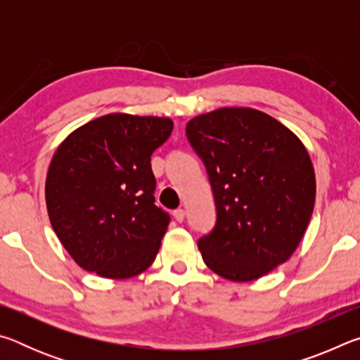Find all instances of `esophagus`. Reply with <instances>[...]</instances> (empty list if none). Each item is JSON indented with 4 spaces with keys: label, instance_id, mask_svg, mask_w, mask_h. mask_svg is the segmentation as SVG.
Listing matches in <instances>:
<instances>
[{
    "label": "esophagus",
    "instance_id": "1",
    "mask_svg": "<svg viewBox=\"0 0 360 360\" xmlns=\"http://www.w3.org/2000/svg\"><path fill=\"white\" fill-rule=\"evenodd\" d=\"M173 216H174V219H176V221H178V222H184V219H186V211L182 210V208H178V210H174Z\"/></svg>",
    "mask_w": 360,
    "mask_h": 360
}]
</instances>
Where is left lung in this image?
Here are the masks:
<instances>
[{
	"instance_id": "8db88e82",
	"label": "left lung",
	"mask_w": 360,
	"mask_h": 360,
	"mask_svg": "<svg viewBox=\"0 0 360 360\" xmlns=\"http://www.w3.org/2000/svg\"><path fill=\"white\" fill-rule=\"evenodd\" d=\"M216 202V225L198 240L205 264L236 283L289 260L313 214L316 178L307 148L275 117L219 108L187 122Z\"/></svg>"
}]
</instances>
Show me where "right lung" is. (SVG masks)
I'll use <instances>...</instances> for the list:
<instances>
[{"label": "right lung", "instance_id": "right-lung-1", "mask_svg": "<svg viewBox=\"0 0 360 360\" xmlns=\"http://www.w3.org/2000/svg\"><path fill=\"white\" fill-rule=\"evenodd\" d=\"M173 120L114 112L79 127L58 146L46 178L52 229L76 264L109 279L148 270L169 216L155 206L150 155Z\"/></svg>", "mask_w": 360, "mask_h": 360}]
</instances>
